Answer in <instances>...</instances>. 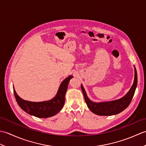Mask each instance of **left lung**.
Wrapping results in <instances>:
<instances>
[{"label": "left lung", "mask_w": 146, "mask_h": 146, "mask_svg": "<svg viewBox=\"0 0 146 146\" xmlns=\"http://www.w3.org/2000/svg\"><path fill=\"white\" fill-rule=\"evenodd\" d=\"M134 80L133 85H132L131 89L127 92L125 96L122 98L118 100L110 101V102H92L87 97L86 93L82 85H81V88L83 92V96H84L86 104L88 107L89 109L93 113L97 114L98 115H113L120 113L121 111L124 110L127 107L129 104H131L132 99L134 97V93L135 91L136 87L137 85V74L135 68L134 66Z\"/></svg>", "instance_id": "8db88e82"}]
</instances>
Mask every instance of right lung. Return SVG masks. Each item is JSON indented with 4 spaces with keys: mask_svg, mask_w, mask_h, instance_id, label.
<instances>
[{
    "mask_svg": "<svg viewBox=\"0 0 146 146\" xmlns=\"http://www.w3.org/2000/svg\"><path fill=\"white\" fill-rule=\"evenodd\" d=\"M73 78L70 75L61 82L55 97L50 100L33 102L22 99L17 94L14 88V94L18 105L24 111L31 115L39 118H48L55 115L63 108L65 102V94L70 80Z\"/></svg>",
    "mask_w": 146,
    "mask_h": 146,
    "instance_id": "1",
    "label": "right lung"
}]
</instances>
